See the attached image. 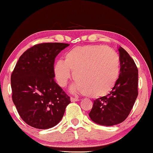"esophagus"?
<instances>
[{
	"label": "esophagus",
	"instance_id": "esophagus-1",
	"mask_svg": "<svg viewBox=\"0 0 153 153\" xmlns=\"http://www.w3.org/2000/svg\"><path fill=\"white\" fill-rule=\"evenodd\" d=\"M71 100L72 102H76V101H78V100H79V99L77 98L71 97Z\"/></svg>",
	"mask_w": 153,
	"mask_h": 153
}]
</instances>
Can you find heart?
Masks as SVG:
<instances>
[{"label": "heart", "mask_w": 153, "mask_h": 153, "mask_svg": "<svg viewBox=\"0 0 153 153\" xmlns=\"http://www.w3.org/2000/svg\"><path fill=\"white\" fill-rule=\"evenodd\" d=\"M74 73L73 92L88 94L91 98L106 96L114 87L120 74V60L112 49L99 45L74 47L65 53L64 62H55L56 81L64 87Z\"/></svg>", "instance_id": "obj_1"}]
</instances>
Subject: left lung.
I'll list each match as a JSON object with an SVG mask.
<instances>
[{
    "mask_svg": "<svg viewBox=\"0 0 153 153\" xmlns=\"http://www.w3.org/2000/svg\"><path fill=\"white\" fill-rule=\"evenodd\" d=\"M120 74L112 90L94 100L89 115L94 123L111 126L124 121L138 96V68L127 51L119 47Z\"/></svg>",
    "mask_w": 153,
    "mask_h": 153,
    "instance_id": "1",
    "label": "left lung"
}]
</instances>
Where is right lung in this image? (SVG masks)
<instances>
[{
  "mask_svg": "<svg viewBox=\"0 0 153 153\" xmlns=\"http://www.w3.org/2000/svg\"><path fill=\"white\" fill-rule=\"evenodd\" d=\"M69 46L64 43H43L25 51L12 73V100L27 125L48 129L59 123L70 97L55 81V59Z\"/></svg>",
  "mask_w": 153,
  "mask_h": 153,
  "instance_id": "1",
  "label": "right lung"
}]
</instances>
